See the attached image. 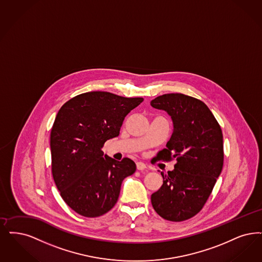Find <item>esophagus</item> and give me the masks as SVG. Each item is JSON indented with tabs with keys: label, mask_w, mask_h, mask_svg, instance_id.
<instances>
[{
	"label": "esophagus",
	"mask_w": 262,
	"mask_h": 262,
	"mask_svg": "<svg viewBox=\"0 0 262 262\" xmlns=\"http://www.w3.org/2000/svg\"><path fill=\"white\" fill-rule=\"evenodd\" d=\"M136 168L138 170H143V169L146 168V165L144 163H142V162H137L136 163Z\"/></svg>",
	"instance_id": "esophagus-1"
}]
</instances>
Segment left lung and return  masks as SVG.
<instances>
[{"label":"left lung","mask_w":262,"mask_h":262,"mask_svg":"<svg viewBox=\"0 0 262 262\" xmlns=\"http://www.w3.org/2000/svg\"><path fill=\"white\" fill-rule=\"evenodd\" d=\"M151 106L171 117L173 132L159 158L177 160L174 169L162 173L163 185L151 195L158 214L169 221L196 215L214 187L223 167V136L219 122L200 99L182 94L160 95Z\"/></svg>","instance_id":"8db88e82"}]
</instances>
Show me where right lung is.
Segmentation results:
<instances>
[{"instance_id": "right-lung-1", "label": "right lung", "mask_w": 262, "mask_h": 262, "mask_svg": "<svg viewBox=\"0 0 262 262\" xmlns=\"http://www.w3.org/2000/svg\"><path fill=\"white\" fill-rule=\"evenodd\" d=\"M143 101L107 92H90L59 109L51 132L52 172L63 201L85 217H97L117 203L121 185L136 171L129 158L121 162L102 148L119 136L126 116Z\"/></svg>"}]
</instances>
